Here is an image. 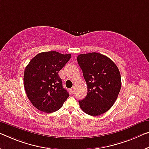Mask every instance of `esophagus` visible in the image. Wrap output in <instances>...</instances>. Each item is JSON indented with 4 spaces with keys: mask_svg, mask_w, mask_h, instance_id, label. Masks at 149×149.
Listing matches in <instances>:
<instances>
[{
    "mask_svg": "<svg viewBox=\"0 0 149 149\" xmlns=\"http://www.w3.org/2000/svg\"><path fill=\"white\" fill-rule=\"evenodd\" d=\"M74 91H75V87H72V88L70 89V92H71V93H72V94L74 93Z\"/></svg>",
    "mask_w": 149,
    "mask_h": 149,
    "instance_id": "34e87169",
    "label": "esophagus"
}]
</instances>
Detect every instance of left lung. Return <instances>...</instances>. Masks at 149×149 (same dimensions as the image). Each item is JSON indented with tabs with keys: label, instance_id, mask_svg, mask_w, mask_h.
Instances as JSON below:
<instances>
[{
	"label": "left lung",
	"instance_id": "1",
	"mask_svg": "<svg viewBox=\"0 0 149 149\" xmlns=\"http://www.w3.org/2000/svg\"><path fill=\"white\" fill-rule=\"evenodd\" d=\"M87 86V94L79 101L83 111L98 116L109 110L117 100L121 87L119 70L115 63L103 54L92 52L77 58Z\"/></svg>",
	"mask_w": 149,
	"mask_h": 149
}]
</instances>
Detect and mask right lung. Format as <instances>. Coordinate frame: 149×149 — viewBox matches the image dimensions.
I'll return each instance as SVG.
<instances>
[{"label": "right lung", "mask_w": 149, "mask_h": 149, "mask_svg": "<svg viewBox=\"0 0 149 149\" xmlns=\"http://www.w3.org/2000/svg\"><path fill=\"white\" fill-rule=\"evenodd\" d=\"M72 55L56 51L44 52L34 56L25 68L24 86L28 98L38 109L52 113L62 107L69 93L63 87L58 72Z\"/></svg>", "instance_id": "add662e5"}]
</instances>
